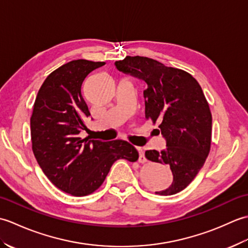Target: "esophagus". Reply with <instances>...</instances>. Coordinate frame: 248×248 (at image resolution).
Masks as SVG:
<instances>
[{"instance_id":"esophagus-1","label":"esophagus","mask_w":248,"mask_h":248,"mask_svg":"<svg viewBox=\"0 0 248 248\" xmlns=\"http://www.w3.org/2000/svg\"><path fill=\"white\" fill-rule=\"evenodd\" d=\"M138 151H139V155H140V156H139V162L145 163L147 160H146V157H145V154H144L143 148H140V147H138Z\"/></svg>"}]
</instances>
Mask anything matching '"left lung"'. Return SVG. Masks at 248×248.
Wrapping results in <instances>:
<instances>
[{
    "label": "left lung",
    "instance_id": "obj_1",
    "mask_svg": "<svg viewBox=\"0 0 248 248\" xmlns=\"http://www.w3.org/2000/svg\"><path fill=\"white\" fill-rule=\"evenodd\" d=\"M115 66L147 84L146 118L161 123L159 132L166 148L147 150L145 156L170 167L173 179L167 188L155 193L167 196L181 192L203 166L211 146L212 115L202 87L189 73L148 57L127 56Z\"/></svg>",
    "mask_w": 248,
    "mask_h": 248
}]
</instances>
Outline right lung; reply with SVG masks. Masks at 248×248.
<instances>
[{"label":"right lung","instance_id":"1","mask_svg":"<svg viewBox=\"0 0 248 248\" xmlns=\"http://www.w3.org/2000/svg\"><path fill=\"white\" fill-rule=\"evenodd\" d=\"M104 62L77 60L46 77L31 117V149L54 186L73 196H86L101 186L115 161L135 162L139 152L128 141L82 140L88 107L82 96L86 77Z\"/></svg>","mask_w":248,"mask_h":248}]
</instances>
